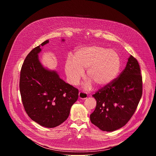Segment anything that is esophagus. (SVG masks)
<instances>
[{
    "mask_svg": "<svg viewBox=\"0 0 156 156\" xmlns=\"http://www.w3.org/2000/svg\"><path fill=\"white\" fill-rule=\"evenodd\" d=\"M87 98V94L83 91H80L79 93V98L80 99H85Z\"/></svg>",
    "mask_w": 156,
    "mask_h": 156,
    "instance_id": "obj_1",
    "label": "esophagus"
}]
</instances>
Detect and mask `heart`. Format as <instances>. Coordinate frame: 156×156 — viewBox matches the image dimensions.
<instances>
[{
    "label": "heart",
    "instance_id": "obj_1",
    "mask_svg": "<svg viewBox=\"0 0 156 156\" xmlns=\"http://www.w3.org/2000/svg\"><path fill=\"white\" fill-rule=\"evenodd\" d=\"M121 60L118 53L99 46L79 49L73 56V60L68 58L65 70L70 83L76 85L86 70V76L98 87H103L113 82L118 76ZM91 82L85 84L87 89L91 87Z\"/></svg>",
    "mask_w": 156,
    "mask_h": 156
}]
</instances>
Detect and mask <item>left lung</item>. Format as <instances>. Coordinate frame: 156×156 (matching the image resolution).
<instances>
[{
	"label": "left lung",
	"instance_id": "left-lung-1",
	"mask_svg": "<svg viewBox=\"0 0 156 156\" xmlns=\"http://www.w3.org/2000/svg\"><path fill=\"white\" fill-rule=\"evenodd\" d=\"M142 93L140 65L137 60L130 55L119 77L93 95L97 104L90 115L91 123L105 131L122 128L134 114Z\"/></svg>",
	"mask_w": 156,
	"mask_h": 156
}]
</instances>
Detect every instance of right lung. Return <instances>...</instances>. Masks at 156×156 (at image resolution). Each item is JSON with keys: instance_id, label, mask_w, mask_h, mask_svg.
<instances>
[{"instance_id": "right-lung-1", "label": "right lung", "mask_w": 156, "mask_h": 156, "mask_svg": "<svg viewBox=\"0 0 156 156\" xmlns=\"http://www.w3.org/2000/svg\"><path fill=\"white\" fill-rule=\"evenodd\" d=\"M48 42L49 40L43 42L25 58L20 72V91L28 115L42 126L54 128L69 117L72 106L78 99V90L39 62L40 47Z\"/></svg>"}]
</instances>
